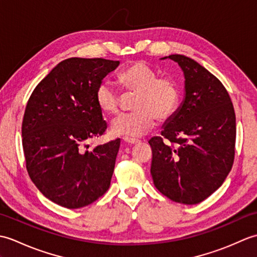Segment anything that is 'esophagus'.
Here are the masks:
<instances>
[{
  "label": "esophagus",
  "mask_w": 257,
  "mask_h": 257,
  "mask_svg": "<svg viewBox=\"0 0 257 257\" xmlns=\"http://www.w3.org/2000/svg\"><path fill=\"white\" fill-rule=\"evenodd\" d=\"M122 141H123L124 144H127V145H136V144L139 143V140L133 139V138H128V137H123Z\"/></svg>",
  "instance_id": "34e87169"
}]
</instances>
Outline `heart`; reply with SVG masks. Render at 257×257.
<instances>
[{
	"label": "heart",
	"mask_w": 257,
	"mask_h": 257,
	"mask_svg": "<svg viewBox=\"0 0 257 257\" xmlns=\"http://www.w3.org/2000/svg\"><path fill=\"white\" fill-rule=\"evenodd\" d=\"M118 80L127 90L138 92V96L134 105L136 111L119 114L111 121L114 135L143 137L154 128L156 118L162 121L177 111L181 94L176 80L159 77L148 64L133 63L119 73ZM96 102L102 112L113 114L119 111L121 97L110 81L103 80L96 89Z\"/></svg>",
	"instance_id": "heart-1"
}]
</instances>
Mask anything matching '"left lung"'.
<instances>
[{"instance_id":"left-lung-1","label":"left lung","mask_w":257,"mask_h":257,"mask_svg":"<svg viewBox=\"0 0 257 257\" xmlns=\"http://www.w3.org/2000/svg\"><path fill=\"white\" fill-rule=\"evenodd\" d=\"M172 59L184 75V98L162 125V137L149 140L151 176L167 198L198 204L215 192L230 173L235 154L233 103L214 75L184 55ZM166 139V141H163Z\"/></svg>"}]
</instances>
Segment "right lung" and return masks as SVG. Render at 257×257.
Masks as SVG:
<instances>
[{"instance_id": "add662e5", "label": "right lung", "mask_w": 257, "mask_h": 257, "mask_svg": "<svg viewBox=\"0 0 257 257\" xmlns=\"http://www.w3.org/2000/svg\"><path fill=\"white\" fill-rule=\"evenodd\" d=\"M120 62L72 57L57 64L36 86L22 123L26 169L54 203L79 209L106 192L120 139L92 147L107 128L96 89Z\"/></svg>"}]
</instances>
